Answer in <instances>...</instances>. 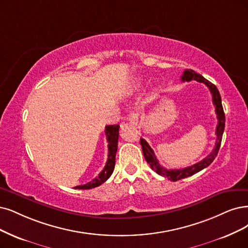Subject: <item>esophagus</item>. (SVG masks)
I'll return each mask as SVG.
<instances>
[{
  "instance_id": "esophagus-1",
  "label": "esophagus",
  "mask_w": 248,
  "mask_h": 248,
  "mask_svg": "<svg viewBox=\"0 0 248 248\" xmlns=\"http://www.w3.org/2000/svg\"><path fill=\"white\" fill-rule=\"evenodd\" d=\"M129 121L133 124H139V113L138 112H132L130 114Z\"/></svg>"
}]
</instances>
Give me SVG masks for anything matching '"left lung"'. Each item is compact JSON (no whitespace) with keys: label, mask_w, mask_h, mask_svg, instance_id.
<instances>
[{"label":"left lung","mask_w":248,"mask_h":248,"mask_svg":"<svg viewBox=\"0 0 248 248\" xmlns=\"http://www.w3.org/2000/svg\"><path fill=\"white\" fill-rule=\"evenodd\" d=\"M182 81H190L192 79L197 80L199 82H203L204 85H206L210 91V93L213 95V102L214 105L216 107V113H217V125L216 129V135H217V141L215 144V148L213 149L212 153L205 158H203L201 161L193 164V166H190L188 168H184V169H180V170H167L164 169L163 167H161L156 156H155L154 151L152 150V148L149 146V144L146 142L144 139H140V143L142 145V150H143V154L144 157L149 163L150 168L156 172L158 175L166 177L169 180L176 182L179 181L181 179L184 178H188L194 173L202 170L203 169L207 168L210 163L214 161V159L217 157V152L219 147H221V142H222V137H223V133L225 130V113H224V109L222 106V99H221V95L218 93V90L217 89V87L212 84V82L208 81L206 78H204L201 75H198L194 70L192 69H186L183 73V76L181 77Z\"/></svg>","instance_id":"obj_1"}]
</instances>
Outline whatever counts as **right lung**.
Instances as JSON below:
<instances>
[{"instance_id":"right-lung-1","label":"right lung","mask_w":248,"mask_h":248,"mask_svg":"<svg viewBox=\"0 0 248 248\" xmlns=\"http://www.w3.org/2000/svg\"><path fill=\"white\" fill-rule=\"evenodd\" d=\"M118 124H112V125H106L105 126V135L106 139L108 142V157L105 167L103 170L99 173V176L95 179L92 180L91 182L87 183L85 185H79L75 187L76 189H92L100 186L103 184L105 181L109 179V177L112 175L114 166H115V155L117 151V143H118Z\"/></svg>"}]
</instances>
